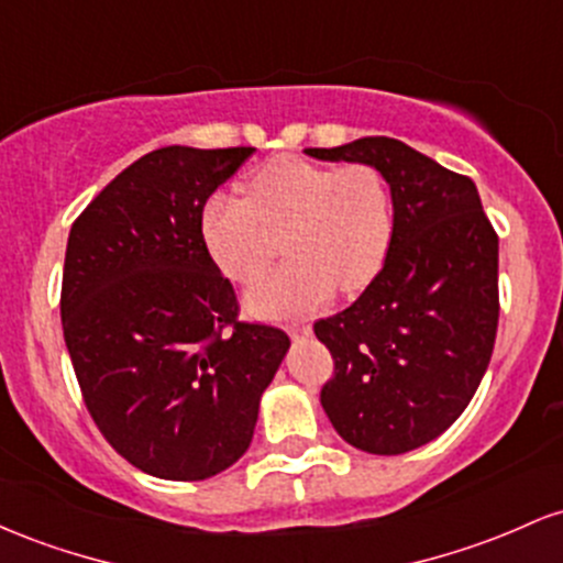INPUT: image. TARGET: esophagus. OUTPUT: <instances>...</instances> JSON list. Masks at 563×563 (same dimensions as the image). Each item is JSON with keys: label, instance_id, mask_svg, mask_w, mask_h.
<instances>
[{"label": "esophagus", "instance_id": "obj_1", "mask_svg": "<svg viewBox=\"0 0 563 563\" xmlns=\"http://www.w3.org/2000/svg\"><path fill=\"white\" fill-rule=\"evenodd\" d=\"M290 333H294V335H309V333H312V325H309V322H301V325L290 328Z\"/></svg>", "mask_w": 563, "mask_h": 563}]
</instances>
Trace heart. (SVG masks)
Masks as SVG:
<instances>
[{
	"label": "heart",
	"mask_w": 563,
	"mask_h": 563,
	"mask_svg": "<svg viewBox=\"0 0 563 563\" xmlns=\"http://www.w3.org/2000/svg\"><path fill=\"white\" fill-rule=\"evenodd\" d=\"M283 264L249 294L262 318H301L331 301L339 286L360 294L384 269L394 241L389 183L371 164H318L277 156L249 179V198L211 192L200 238L232 283L251 286L280 254Z\"/></svg>",
	"instance_id": "obj_1"
}]
</instances>
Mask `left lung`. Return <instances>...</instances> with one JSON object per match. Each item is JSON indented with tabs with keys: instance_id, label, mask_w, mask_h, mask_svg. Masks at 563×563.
<instances>
[{
	"instance_id": "1",
	"label": "left lung",
	"mask_w": 563,
	"mask_h": 563,
	"mask_svg": "<svg viewBox=\"0 0 563 563\" xmlns=\"http://www.w3.org/2000/svg\"><path fill=\"white\" fill-rule=\"evenodd\" d=\"M320 161L371 164L389 183L394 241L352 307L314 322L333 378L320 402L352 448L402 455L448 431L493 357L497 235L476 185L391 137L309 147Z\"/></svg>"
}]
</instances>
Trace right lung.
Masks as SVG:
<instances>
[{
    "mask_svg": "<svg viewBox=\"0 0 563 563\" xmlns=\"http://www.w3.org/2000/svg\"><path fill=\"white\" fill-rule=\"evenodd\" d=\"M254 147L169 145L81 211L63 267V335L89 416L134 468L198 482L249 450L286 357L280 328L238 320L200 209Z\"/></svg>",
    "mask_w": 563,
    "mask_h": 563,
    "instance_id": "1",
    "label": "right lung"
}]
</instances>
